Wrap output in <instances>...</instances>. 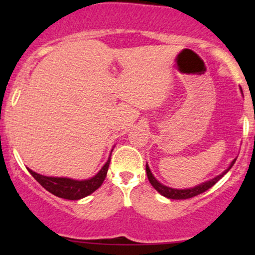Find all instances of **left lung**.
<instances>
[{
  "label": "left lung",
  "mask_w": 255,
  "mask_h": 255,
  "mask_svg": "<svg viewBox=\"0 0 255 255\" xmlns=\"http://www.w3.org/2000/svg\"><path fill=\"white\" fill-rule=\"evenodd\" d=\"M235 162H236V158L233 160V162H231V164L229 165V168H228L227 170H224L221 175H218V176H216L215 178H211L210 181H206V182L198 184V186L193 187V188H187V189H175V188H171V187H166V186H164V184H162L159 181L156 180V177H154L153 175H152V172L147 164H146V174H147L148 181H150L152 187H153V188L156 189L158 193H160L163 197L169 198V199H175V200H180V199L193 198V197H195V195H199V194H201V193L206 192L207 189L211 188L213 184L217 183L218 181L221 180V178L230 170L231 166L234 165V163Z\"/></svg>",
  "instance_id": "1"
}]
</instances>
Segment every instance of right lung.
<instances>
[{
    "instance_id": "obj_1",
    "label": "right lung",
    "mask_w": 255,
    "mask_h": 255,
    "mask_svg": "<svg viewBox=\"0 0 255 255\" xmlns=\"http://www.w3.org/2000/svg\"><path fill=\"white\" fill-rule=\"evenodd\" d=\"M110 164V157L107 160L103 168L99 170L96 176L89 178V180H72V178L67 177H49L44 176V175L37 174V172L32 171L31 169L27 168L30 174L34 177L40 186L44 187L48 192L51 194L56 195L58 198L68 199V200H79L83 199L87 195L92 194L93 192L97 191L99 187L102 186L103 181L107 177L108 169Z\"/></svg>"
}]
</instances>
